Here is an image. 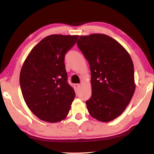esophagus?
Instances as JSON below:
<instances>
[{
	"label": "esophagus",
	"mask_w": 154,
	"mask_h": 154,
	"mask_svg": "<svg viewBox=\"0 0 154 154\" xmlns=\"http://www.w3.org/2000/svg\"><path fill=\"white\" fill-rule=\"evenodd\" d=\"M80 84H74V88H76V90H78L80 88Z\"/></svg>",
	"instance_id": "obj_1"
}]
</instances>
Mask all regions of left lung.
Masks as SVG:
<instances>
[{
  "label": "left lung",
  "mask_w": 154,
  "mask_h": 154,
  "mask_svg": "<svg viewBox=\"0 0 154 154\" xmlns=\"http://www.w3.org/2000/svg\"><path fill=\"white\" fill-rule=\"evenodd\" d=\"M77 45L91 71L88 111L98 121L114 120L127 108L136 89L131 56L118 41L103 34L80 36Z\"/></svg>",
  "instance_id": "obj_1"
}]
</instances>
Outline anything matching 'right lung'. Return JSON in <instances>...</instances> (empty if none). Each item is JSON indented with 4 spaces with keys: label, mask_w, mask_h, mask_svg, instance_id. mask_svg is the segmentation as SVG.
<instances>
[{
    "label": "right lung",
    "mask_w": 154,
    "mask_h": 154,
    "mask_svg": "<svg viewBox=\"0 0 154 154\" xmlns=\"http://www.w3.org/2000/svg\"><path fill=\"white\" fill-rule=\"evenodd\" d=\"M78 36L52 34L44 38L24 62L20 74L22 94L28 107L41 120L60 122L70 111L75 92L67 82L64 61Z\"/></svg>",
    "instance_id": "right-lung-1"
}]
</instances>
